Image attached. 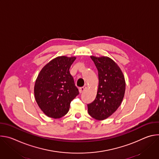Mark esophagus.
Here are the masks:
<instances>
[{"label":"esophagus","instance_id":"esophagus-1","mask_svg":"<svg viewBox=\"0 0 159 159\" xmlns=\"http://www.w3.org/2000/svg\"><path fill=\"white\" fill-rule=\"evenodd\" d=\"M85 89H86L85 87H80V88H79V93H82L84 91V90H85Z\"/></svg>","mask_w":159,"mask_h":159}]
</instances>
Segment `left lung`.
Masks as SVG:
<instances>
[{
	"label": "left lung",
	"instance_id": "left-lung-1",
	"mask_svg": "<svg viewBox=\"0 0 159 159\" xmlns=\"http://www.w3.org/2000/svg\"><path fill=\"white\" fill-rule=\"evenodd\" d=\"M98 71L99 87L94 101L87 104L88 112L97 120L112 115L119 107L125 92L124 75L118 65L109 57H90Z\"/></svg>",
	"mask_w": 159,
	"mask_h": 159
}]
</instances>
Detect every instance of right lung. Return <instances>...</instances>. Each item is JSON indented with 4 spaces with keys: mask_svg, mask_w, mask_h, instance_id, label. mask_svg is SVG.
<instances>
[{
    "mask_svg": "<svg viewBox=\"0 0 159 159\" xmlns=\"http://www.w3.org/2000/svg\"><path fill=\"white\" fill-rule=\"evenodd\" d=\"M75 57H58L40 71L34 85V96L39 108L52 118L65 116L71 101L79 94L69 69Z\"/></svg>",
    "mask_w": 159,
    "mask_h": 159,
    "instance_id": "obj_1",
    "label": "right lung"
}]
</instances>
